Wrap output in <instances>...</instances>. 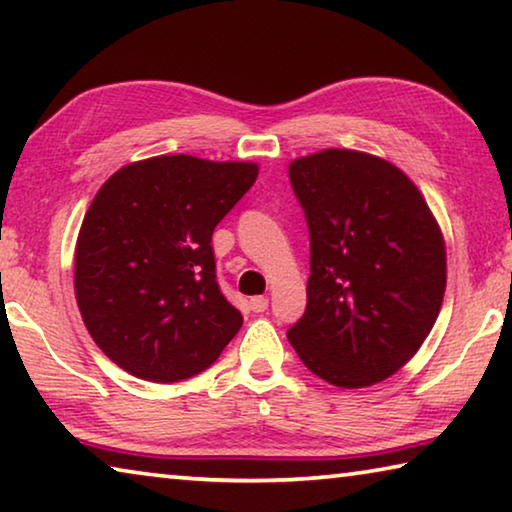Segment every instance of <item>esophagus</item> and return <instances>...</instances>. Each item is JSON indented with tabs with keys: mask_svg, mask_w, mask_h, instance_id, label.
I'll return each instance as SVG.
<instances>
[{
	"mask_svg": "<svg viewBox=\"0 0 512 512\" xmlns=\"http://www.w3.org/2000/svg\"><path fill=\"white\" fill-rule=\"evenodd\" d=\"M250 309L255 311V314H262V311L268 309V298L266 296H255L250 298Z\"/></svg>",
	"mask_w": 512,
	"mask_h": 512,
	"instance_id": "1",
	"label": "esophagus"
}]
</instances>
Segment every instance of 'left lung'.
<instances>
[{"label": "left lung", "instance_id": "obj_1", "mask_svg": "<svg viewBox=\"0 0 512 512\" xmlns=\"http://www.w3.org/2000/svg\"><path fill=\"white\" fill-rule=\"evenodd\" d=\"M309 228L307 309L287 336L341 388L395 375L427 339L447 284L445 241L406 173L377 155L325 149L289 164Z\"/></svg>", "mask_w": 512, "mask_h": 512}]
</instances>
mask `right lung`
<instances>
[{
    "label": "right lung",
    "mask_w": 512,
    "mask_h": 512,
    "mask_svg": "<svg viewBox=\"0 0 512 512\" xmlns=\"http://www.w3.org/2000/svg\"><path fill=\"white\" fill-rule=\"evenodd\" d=\"M253 162L158 155L101 185L76 241L83 323L110 361L171 384L210 368L239 332L216 284L212 232L257 180Z\"/></svg>",
    "instance_id": "add662e5"
}]
</instances>
